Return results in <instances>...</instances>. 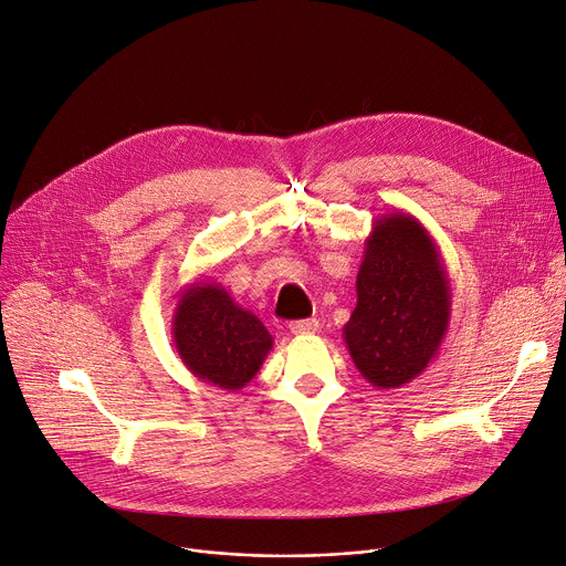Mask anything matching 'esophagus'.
<instances>
[{
	"mask_svg": "<svg viewBox=\"0 0 566 566\" xmlns=\"http://www.w3.org/2000/svg\"><path fill=\"white\" fill-rule=\"evenodd\" d=\"M290 331L294 335H315L319 331V322L317 319H301V322H292Z\"/></svg>",
	"mask_w": 566,
	"mask_h": 566,
	"instance_id": "esophagus-1",
	"label": "esophagus"
}]
</instances>
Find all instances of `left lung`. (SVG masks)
Masks as SVG:
<instances>
[{
	"instance_id": "obj_1",
	"label": "left lung",
	"mask_w": 566,
	"mask_h": 566,
	"mask_svg": "<svg viewBox=\"0 0 566 566\" xmlns=\"http://www.w3.org/2000/svg\"><path fill=\"white\" fill-rule=\"evenodd\" d=\"M355 285L346 348L368 385L400 389L438 355L450 328L452 287L441 251L411 213L378 216Z\"/></svg>"
}]
</instances>
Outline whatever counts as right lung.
Instances as JSON below:
<instances>
[{
  "label": "right lung",
  "mask_w": 566,
  "mask_h": 566,
  "mask_svg": "<svg viewBox=\"0 0 566 566\" xmlns=\"http://www.w3.org/2000/svg\"><path fill=\"white\" fill-rule=\"evenodd\" d=\"M172 344L181 364L198 380L238 391L254 380L274 337L220 283L193 281L175 303Z\"/></svg>",
  "instance_id": "obj_1"
}]
</instances>
